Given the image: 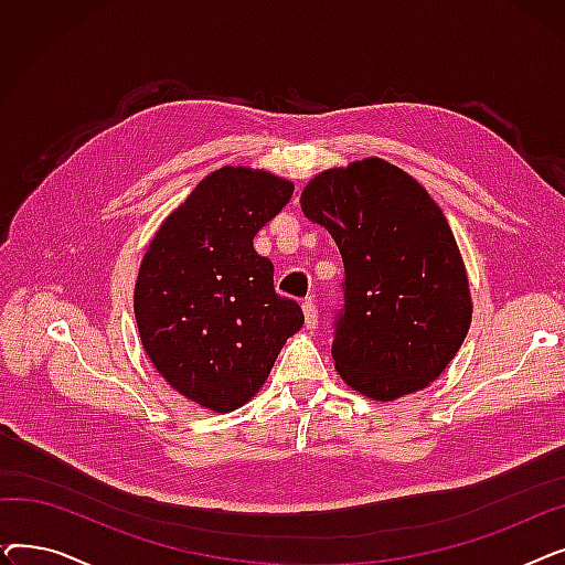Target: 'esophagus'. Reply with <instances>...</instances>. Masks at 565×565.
I'll use <instances>...</instances> for the list:
<instances>
[{"label":"esophagus","instance_id":"obj_1","mask_svg":"<svg viewBox=\"0 0 565 565\" xmlns=\"http://www.w3.org/2000/svg\"><path fill=\"white\" fill-rule=\"evenodd\" d=\"M302 311H305V322H307V330H316L318 324V309L313 300H305L302 302Z\"/></svg>","mask_w":565,"mask_h":565}]
</instances>
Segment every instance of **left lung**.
<instances>
[{
	"mask_svg": "<svg viewBox=\"0 0 565 565\" xmlns=\"http://www.w3.org/2000/svg\"><path fill=\"white\" fill-rule=\"evenodd\" d=\"M300 203L330 231L345 267L332 341L339 375L375 401L428 387L471 322L465 265L441 207L377 158L318 173Z\"/></svg>",
	"mask_w": 565,
	"mask_h": 565,
	"instance_id": "8db88e82",
	"label": "left lung"
}]
</instances>
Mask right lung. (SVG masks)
<instances>
[{
  "mask_svg": "<svg viewBox=\"0 0 565 565\" xmlns=\"http://www.w3.org/2000/svg\"><path fill=\"white\" fill-rule=\"evenodd\" d=\"M292 190L267 171L222 167L162 222L141 260V345L178 394L207 409L245 405L305 324L302 307L277 295L270 258L254 249Z\"/></svg>",
  "mask_w": 565,
  "mask_h": 565,
  "instance_id": "1",
  "label": "right lung"
}]
</instances>
